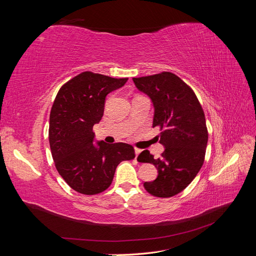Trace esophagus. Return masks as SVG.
Masks as SVG:
<instances>
[{
    "mask_svg": "<svg viewBox=\"0 0 256 256\" xmlns=\"http://www.w3.org/2000/svg\"><path fill=\"white\" fill-rule=\"evenodd\" d=\"M142 150H138V148H136L134 150V152H136V158L138 156V154H140Z\"/></svg>",
    "mask_w": 256,
    "mask_h": 256,
    "instance_id": "34e87169",
    "label": "esophagus"
}]
</instances>
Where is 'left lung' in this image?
Here are the masks:
<instances>
[{
    "mask_svg": "<svg viewBox=\"0 0 256 256\" xmlns=\"http://www.w3.org/2000/svg\"><path fill=\"white\" fill-rule=\"evenodd\" d=\"M132 80L152 100V127L162 130L159 143L164 147L158 159L148 150L138 154V161L158 170L156 180L145 182L144 188L158 198L174 196L188 187L203 166L208 141L204 111L194 92L172 72Z\"/></svg>",
    "mask_w": 256,
    "mask_h": 256,
    "instance_id": "obj_1",
    "label": "left lung"
}]
</instances>
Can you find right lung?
Masks as SVG:
<instances>
[{
	"label": "right lung",
	"instance_id": "1",
	"mask_svg": "<svg viewBox=\"0 0 256 256\" xmlns=\"http://www.w3.org/2000/svg\"><path fill=\"white\" fill-rule=\"evenodd\" d=\"M127 80L85 72L64 84L53 102L49 125L52 158L69 187L82 194L109 188L118 166L136 156L131 145L95 141L92 132L104 115L106 95Z\"/></svg>",
	"mask_w": 256,
	"mask_h": 256
}]
</instances>
